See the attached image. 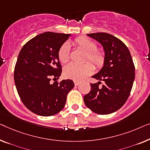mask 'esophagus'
Here are the masks:
<instances>
[{
    "instance_id": "esophagus-1",
    "label": "esophagus",
    "mask_w": 150,
    "mask_h": 150,
    "mask_svg": "<svg viewBox=\"0 0 150 150\" xmlns=\"http://www.w3.org/2000/svg\"><path fill=\"white\" fill-rule=\"evenodd\" d=\"M74 83H75V86H79V84H80V83H79V81H74Z\"/></svg>"
}]
</instances>
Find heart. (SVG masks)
Returning a JSON list of instances; mask_svg holds the SVG:
<instances>
[{"label":"heart","instance_id":"heart-1","mask_svg":"<svg viewBox=\"0 0 150 150\" xmlns=\"http://www.w3.org/2000/svg\"><path fill=\"white\" fill-rule=\"evenodd\" d=\"M74 44L87 52L86 60H89L97 68H100L105 63V54L102 52L96 50V44L92 40L85 37H81L75 39ZM59 60L62 64H65L70 58V45L68 43H63L58 52ZM94 70L93 64L90 62H86L83 64L70 63L64 67V77L68 79L80 81L91 75Z\"/></svg>","mask_w":150,"mask_h":150}]
</instances>
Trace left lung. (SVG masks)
<instances>
[{"instance_id": "1", "label": "left lung", "mask_w": 150, "mask_h": 150, "mask_svg": "<svg viewBox=\"0 0 150 150\" xmlns=\"http://www.w3.org/2000/svg\"><path fill=\"white\" fill-rule=\"evenodd\" d=\"M103 45L105 63L92 76L100 81L91 83V90L83 97L86 107L100 115L113 113L124 105L130 95L134 79V65L129 50L121 40L106 33L88 34ZM100 81L104 82L101 88Z\"/></svg>"}]
</instances>
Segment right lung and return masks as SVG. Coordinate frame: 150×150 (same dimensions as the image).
I'll list each match as a JSON object with an SVG mask.
<instances>
[{
    "label": "right lung",
    "mask_w": 150,
    "mask_h": 150,
    "mask_svg": "<svg viewBox=\"0 0 150 150\" xmlns=\"http://www.w3.org/2000/svg\"><path fill=\"white\" fill-rule=\"evenodd\" d=\"M71 35L46 32L23 46L14 71V81L21 100L29 110L41 116H51L64 108L72 80L59 79L62 67L58 57L61 45Z\"/></svg>",
    "instance_id": "obj_1"
}]
</instances>
